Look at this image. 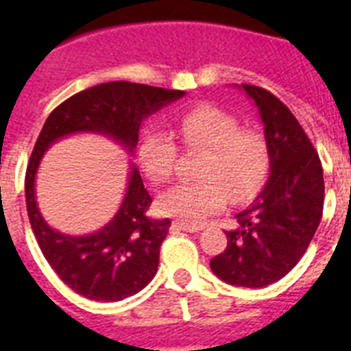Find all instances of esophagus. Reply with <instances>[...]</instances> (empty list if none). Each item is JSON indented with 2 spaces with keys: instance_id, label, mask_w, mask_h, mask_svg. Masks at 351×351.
Returning a JSON list of instances; mask_svg holds the SVG:
<instances>
[{
  "instance_id": "obj_1",
  "label": "esophagus",
  "mask_w": 351,
  "mask_h": 351,
  "mask_svg": "<svg viewBox=\"0 0 351 351\" xmlns=\"http://www.w3.org/2000/svg\"><path fill=\"white\" fill-rule=\"evenodd\" d=\"M173 228H178V230H184V232H200L202 230V225H195V223H186V221H173L172 223Z\"/></svg>"
}]
</instances>
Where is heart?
Here are the masks:
<instances>
[{
	"label": "heart",
	"instance_id": "obj_1",
	"mask_svg": "<svg viewBox=\"0 0 351 351\" xmlns=\"http://www.w3.org/2000/svg\"><path fill=\"white\" fill-rule=\"evenodd\" d=\"M172 133L184 149L206 151L198 167V182L172 186L158 197L161 214L184 221H200L226 206L228 197L243 202L260 190L269 170L265 138L213 105H197L172 117ZM178 147L169 135L147 133L138 144V165L153 184L170 179Z\"/></svg>",
	"mask_w": 351,
	"mask_h": 351
}]
</instances>
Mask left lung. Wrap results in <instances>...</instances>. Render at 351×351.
I'll list each match as a JSON object with an SVG mask.
<instances>
[{
  "instance_id": "left-lung-1",
  "label": "left lung",
  "mask_w": 351,
  "mask_h": 351,
  "mask_svg": "<svg viewBox=\"0 0 351 351\" xmlns=\"http://www.w3.org/2000/svg\"><path fill=\"white\" fill-rule=\"evenodd\" d=\"M258 108L269 147V179L235 214L226 250L210 271L234 287L263 288L287 276L308 250L324 213V169L290 108L267 89L241 84Z\"/></svg>"
}]
</instances>
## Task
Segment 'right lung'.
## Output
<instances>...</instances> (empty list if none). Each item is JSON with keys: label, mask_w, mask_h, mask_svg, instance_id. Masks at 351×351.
Returning <instances> with one entry per match:
<instances>
[{"label": "right lung", "mask_w": 351, "mask_h": 351, "mask_svg": "<svg viewBox=\"0 0 351 351\" xmlns=\"http://www.w3.org/2000/svg\"><path fill=\"white\" fill-rule=\"evenodd\" d=\"M186 93L145 84L114 80L80 91L47 117L26 170V207L43 256L63 283L79 295L117 302L147 287L158 271L160 246L170 219L147 218L153 202L137 167L130 165L128 186L116 216L88 235H66L43 219L36 204L35 179L43 154L54 142L73 133H98L133 153L142 121Z\"/></svg>", "instance_id": "right-lung-1"}]
</instances>
